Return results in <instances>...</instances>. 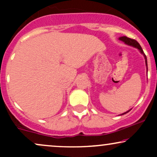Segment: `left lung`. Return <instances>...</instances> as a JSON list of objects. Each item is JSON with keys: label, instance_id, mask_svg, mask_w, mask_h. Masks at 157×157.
I'll use <instances>...</instances> for the list:
<instances>
[{"label": "left lung", "instance_id": "left-lung-1", "mask_svg": "<svg viewBox=\"0 0 157 157\" xmlns=\"http://www.w3.org/2000/svg\"><path fill=\"white\" fill-rule=\"evenodd\" d=\"M119 40H120L122 41V42L125 43V44L129 45V46H133V47H135V48H138V49L140 50V52H141V53L142 54V55H144V57H145V64H146L147 71V57H146V55H145V53H144V52H143V50H142V47H141V46H140V44H139V43L137 42V41H136V40L131 39V38H129V37H125V36H123V37H120V38H119ZM129 111H130V110H129ZM129 111H126V112H125V113H122V114H125V113H128V112Z\"/></svg>", "mask_w": 157, "mask_h": 157}]
</instances>
